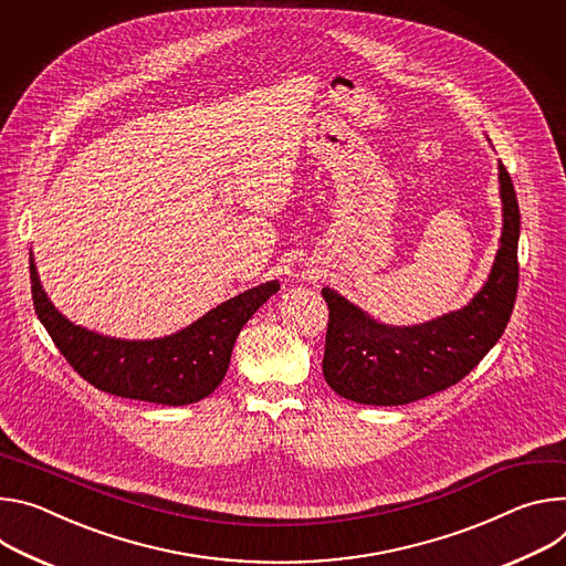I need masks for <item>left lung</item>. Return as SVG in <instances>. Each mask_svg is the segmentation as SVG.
Returning a JSON list of instances; mask_svg holds the SVG:
<instances>
[{
  "instance_id": "8db88e82",
  "label": "left lung",
  "mask_w": 566,
  "mask_h": 566,
  "mask_svg": "<svg viewBox=\"0 0 566 566\" xmlns=\"http://www.w3.org/2000/svg\"><path fill=\"white\" fill-rule=\"evenodd\" d=\"M501 238L483 287L461 310L424 324L387 326L324 287L328 333L324 378L346 400L375 407L409 405L457 382L504 335L515 307L520 265V205L513 179L499 161Z\"/></svg>"
}]
</instances>
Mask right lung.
I'll list each match as a JSON object with an SVG mask.
<instances>
[{
    "label": "right lung",
    "instance_id": "add662e5",
    "mask_svg": "<svg viewBox=\"0 0 566 566\" xmlns=\"http://www.w3.org/2000/svg\"><path fill=\"white\" fill-rule=\"evenodd\" d=\"M29 263L35 315L81 378L112 396L168 407L198 402L218 389L242 326L281 290L279 281L251 287L168 337L116 339L62 315L40 283L33 251Z\"/></svg>",
    "mask_w": 566,
    "mask_h": 566
}]
</instances>
